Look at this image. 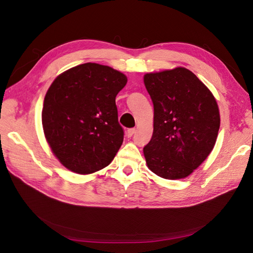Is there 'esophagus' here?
<instances>
[{
  "label": "esophagus",
  "instance_id": "esophagus-1",
  "mask_svg": "<svg viewBox=\"0 0 253 253\" xmlns=\"http://www.w3.org/2000/svg\"><path fill=\"white\" fill-rule=\"evenodd\" d=\"M135 131H136L135 128H130V129H128V130H127V136H128V137H131L132 135H133V134L135 133Z\"/></svg>",
  "mask_w": 253,
  "mask_h": 253
}]
</instances>
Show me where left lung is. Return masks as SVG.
Here are the masks:
<instances>
[{
  "mask_svg": "<svg viewBox=\"0 0 253 253\" xmlns=\"http://www.w3.org/2000/svg\"><path fill=\"white\" fill-rule=\"evenodd\" d=\"M154 132L143 148L148 167L166 179L187 177L213 149L220 118L212 93L184 68L147 74Z\"/></svg>",
  "mask_w": 253,
  "mask_h": 253,
  "instance_id": "8db88e82",
  "label": "left lung"
}]
</instances>
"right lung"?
Wrapping results in <instances>:
<instances>
[{
  "label": "right lung",
  "mask_w": 253,
  "mask_h": 253,
  "mask_svg": "<svg viewBox=\"0 0 253 253\" xmlns=\"http://www.w3.org/2000/svg\"><path fill=\"white\" fill-rule=\"evenodd\" d=\"M127 83L110 66L84 63L58 76L42 111L46 139L60 163L80 174L108 166L124 139L116 96Z\"/></svg>",
  "instance_id": "obj_1"
}]
</instances>
